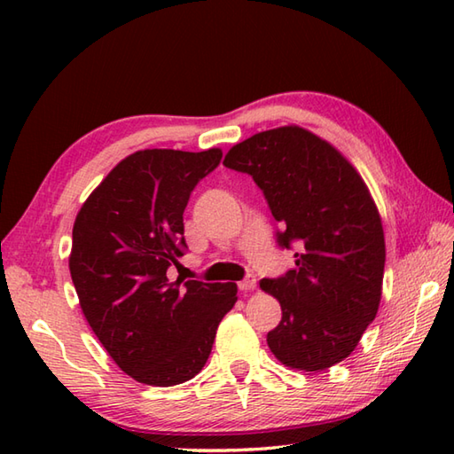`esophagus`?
<instances>
[{"label":"esophagus","instance_id":"1","mask_svg":"<svg viewBox=\"0 0 454 454\" xmlns=\"http://www.w3.org/2000/svg\"><path fill=\"white\" fill-rule=\"evenodd\" d=\"M238 286H239V291H242V293H252L254 288L257 286V278L254 275H247L244 281H239Z\"/></svg>","mask_w":454,"mask_h":454}]
</instances>
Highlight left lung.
I'll list each match as a JSON object with an SVG mask.
<instances>
[{"instance_id": "8db88e82", "label": "left lung", "mask_w": 454, "mask_h": 454, "mask_svg": "<svg viewBox=\"0 0 454 454\" xmlns=\"http://www.w3.org/2000/svg\"><path fill=\"white\" fill-rule=\"evenodd\" d=\"M224 166L249 173L281 224L278 244L296 269L259 286L281 304L267 345L285 366L320 372L347 359L382 296L384 230L369 187L351 161L296 124L257 132L228 150Z\"/></svg>"}]
</instances>
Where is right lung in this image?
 <instances>
[{"label": "right lung", "instance_id": "add662e5", "mask_svg": "<svg viewBox=\"0 0 454 454\" xmlns=\"http://www.w3.org/2000/svg\"><path fill=\"white\" fill-rule=\"evenodd\" d=\"M220 148H152L121 160L83 202L72 230L70 275L82 312L111 359L150 387L191 380L205 366L236 283L177 278L183 210Z\"/></svg>", "mask_w": 454, "mask_h": 454}]
</instances>
